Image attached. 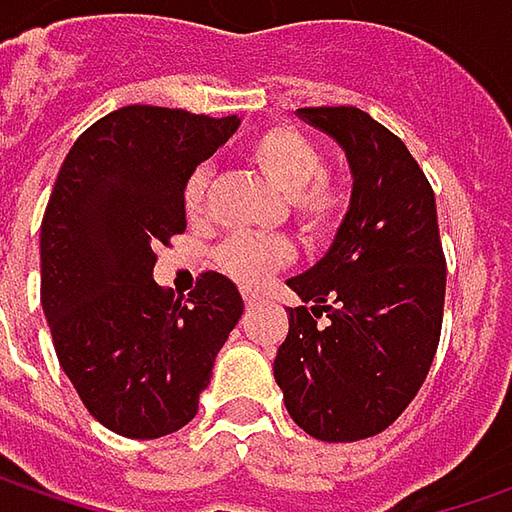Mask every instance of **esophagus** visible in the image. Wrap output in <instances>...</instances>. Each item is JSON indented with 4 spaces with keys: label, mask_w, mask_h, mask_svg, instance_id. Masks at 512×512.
<instances>
[{
    "label": "esophagus",
    "mask_w": 512,
    "mask_h": 512,
    "mask_svg": "<svg viewBox=\"0 0 512 512\" xmlns=\"http://www.w3.org/2000/svg\"><path fill=\"white\" fill-rule=\"evenodd\" d=\"M242 299H245L247 307L259 305V296H256V293H250V290H245V293H242Z\"/></svg>",
    "instance_id": "esophagus-1"
}]
</instances>
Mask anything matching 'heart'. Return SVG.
<instances>
[{
  "label": "heart",
  "mask_w": 512,
  "mask_h": 512,
  "mask_svg": "<svg viewBox=\"0 0 512 512\" xmlns=\"http://www.w3.org/2000/svg\"><path fill=\"white\" fill-rule=\"evenodd\" d=\"M247 153L267 182L290 199L299 225L305 227L310 236H327L336 230L350 199L342 185L322 179L325 156L313 139H307L302 130L276 125V128L262 130L250 142ZM207 179H210V170L205 165L187 176L182 202L190 216H196L205 205ZM290 259H293L290 245L282 239H267V236H233L216 253L219 267L242 285H259L270 270L287 265Z\"/></svg>",
  "instance_id": "b5f03b06"
}]
</instances>
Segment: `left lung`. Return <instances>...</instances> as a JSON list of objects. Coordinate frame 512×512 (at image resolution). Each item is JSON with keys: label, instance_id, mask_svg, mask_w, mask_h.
I'll use <instances>...</instances> for the list:
<instances>
[{"label": "left lung", "instance_id": "8db88e82", "mask_svg": "<svg viewBox=\"0 0 512 512\" xmlns=\"http://www.w3.org/2000/svg\"><path fill=\"white\" fill-rule=\"evenodd\" d=\"M296 113L344 150L353 190L325 256L287 279L311 307H290L273 376L307 436L359 442L402 416L436 356L447 282L436 196L402 139L364 110Z\"/></svg>", "mask_w": 512, "mask_h": 512}]
</instances>
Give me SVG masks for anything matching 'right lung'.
Returning a JSON list of instances; mask_svg holds the SVG:
<instances>
[{
	"label": "right lung",
	"instance_id": "right-lung-1",
	"mask_svg": "<svg viewBox=\"0 0 512 512\" xmlns=\"http://www.w3.org/2000/svg\"><path fill=\"white\" fill-rule=\"evenodd\" d=\"M239 122L128 105L90 125L56 176L39 230L42 310L82 404L119 436L185 427L242 319L222 273H202L185 302L153 282L156 247L187 227V176Z\"/></svg>",
	"mask_w": 512,
	"mask_h": 512
}]
</instances>
